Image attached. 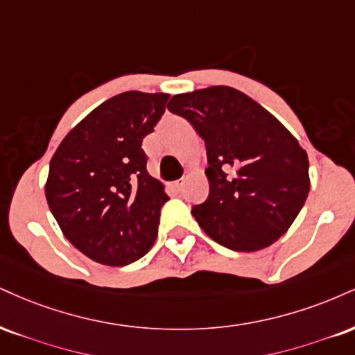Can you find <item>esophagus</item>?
Instances as JSON below:
<instances>
[{
	"mask_svg": "<svg viewBox=\"0 0 355 355\" xmlns=\"http://www.w3.org/2000/svg\"><path fill=\"white\" fill-rule=\"evenodd\" d=\"M173 189L177 190V191H182L183 190V187H185V178H182V180H177L173 183Z\"/></svg>",
	"mask_w": 355,
	"mask_h": 355,
	"instance_id": "1",
	"label": "esophagus"
}]
</instances>
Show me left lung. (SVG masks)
I'll return each mask as SVG.
<instances>
[{"instance_id": "8db88e82", "label": "left lung", "mask_w": 355, "mask_h": 355, "mask_svg": "<svg viewBox=\"0 0 355 355\" xmlns=\"http://www.w3.org/2000/svg\"><path fill=\"white\" fill-rule=\"evenodd\" d=\"M170 112L207 145V202L191 208L211 240L258 251L288 232L309 193V160L291 132L263 105L228 85L177 94Z\"/></svg>"}]
</instances>
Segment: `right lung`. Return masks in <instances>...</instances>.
<instances>
[{
	"instance_id": "right-lung-1",
	"label": "right lung",
	"mask_w": 355,
	"mask_h": 355,
	"mask_svg": "<svg viewBox=\"0 0 355 355\" xmlns=\"http://www.w3.org/2000/svg\"><path fill=\"white\" fill-rule=\"evenodd\" d=\"M168 94L122 92L102 102L59 144L46 200L64 236L92 261L125 266L150 250L165 187L147 172L145 135Z\"/></svg>"
}]
</instances>
